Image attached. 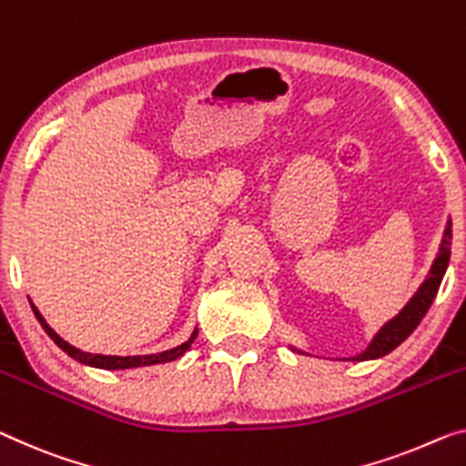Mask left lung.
<instances>
[{"label":"left lung","mask_w":466,"mask_h":466,"mask_svg":"<svg viewBox=\"0 0 466 466\" xmlns=\"http://www.w3.org/2000/svg\"><path fill=\"white\" fill-rule=\"evenodd\" d=\"M450 248H452V223L448 220L446 231H443L440 254H438V258H435V262H433L431 270H429V277L425 279V283L420 285L417 293H414V298L410 299V302L404 306V310L400 312L396 319H391L390 323L375 335V339L370 341V346L364 350L362 354L354 356L352 360H373V358L390 354L393 348H398L400 343H402L408 335L417 329V325L423 320L435 296H438L440 283H441L443 273H446L448 262H450Z\"/></svg>","instance_id":"obj_1"}]
</instances>
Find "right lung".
I'll return each mask as SVG.
<instances>
[{
	"label": "right lung",
	"instance_id": "right-lung-1",
	"mask_svg": "<svg viewBox=\"0 0 466 466\" xmlns=\"http://www.w3.org/2000/svg\"><path fill=\"white\" fill-rule=\"evenodd\" d=\"M31 308L35 312V317L41 323V327L46 329V333L52 338L58 346L66 352L70 358H75V360L83 362V364H89V367H97V369H106V370H116V369H135V367H147V364H158V362H170V360H177L178 356H183L187 350L191 348L193 339H196V335H191L189 341H185L183 346H178L175 350H168V352H162V354H149V356H102V354H87V352H81V350H76L75 346H70V343L64 341L58 333L54 331L52 327L46 323V319L41 317L37 308L33 306Z\"/></svg>",
	"mask_w": 466,
	"mask_h": 466
}]
</instances>
